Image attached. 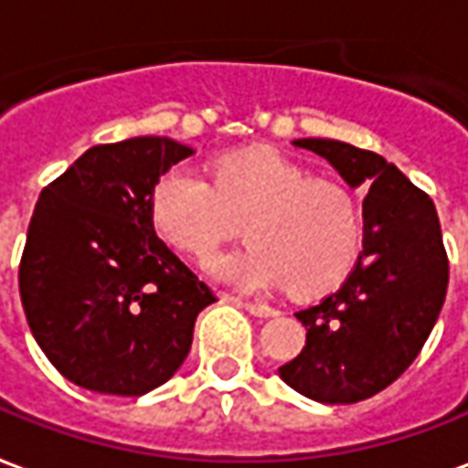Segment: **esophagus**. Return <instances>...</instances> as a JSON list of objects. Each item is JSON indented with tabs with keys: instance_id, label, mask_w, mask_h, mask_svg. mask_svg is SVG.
Here are the masks:
<instances>
[{
	"instance_id": "1",
	"label": "esophagus",
	"mask_w": 468,
	"mask_h": 468,
	"mask_svg": "<svg viewBox=\"0 0 468 468\" xmlns=\"http://www.w3.org/2000/svg\"><path fill=\"white\" fill-rule=\"evenodd\" d=\"M237 305H239V308H244V311H250L252 315H257V318H270V315L277 314L275 308H270V305H265V303L237 301Z\"/></svg>"
}]
</instances>
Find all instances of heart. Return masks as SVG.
Instances as JSON below:
<instances>
[{
	"label": "heart",
	"mask_w": 468,
	"mask_h": 468,
	"mask_svg": "<svg viewBox=\"0 0 468 468\" xmlns=\"http://www.w3.org/2000/svg\"><path fill=\"white\" fill-rule=\"evenodd\" d=\"M208 173L211 180L176 165L154 180L150 224L167 247L208 262L244 221L252 244L216 260L218 280L244 290L290 285L303 298L346 280L364 224L356 196L341 180L311 176L267 147L218 154Z\"/></svg>",
	"instance_id": "heart-1"
}]
</instances>
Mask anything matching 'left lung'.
<instances>
[{
    "instance_id": "left-lung-1",
    "label": "left lung",
    "mask_w": 468,
    "mask_h": 468,
    "mask_svg": "<svg viewBox=\"0 0 468 468\" xmlns=\"http://www.w3.org/2000/svg\"><path fill=\"white\" fill-rule=\"evenodd\" d=\"M367 188L364 241L344 285L295 318L305 346L280 377L295 392L349 405L389 388L415 362L449 288V257L431 196L382 154L338 140H295Z\"/></svg>"
}]
</instances>
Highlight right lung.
I'll return each instance as SVG.
<instances>
[{
    "label": "right lung",
    "instance_id": "obj_1",
    "mask_svg": "<svg viewBox=\"0 0 468 468\" xmlns=\"http://www.w3.org/2000/svg\"><path fill=\"white\" fill-rule=\"evenodd\" d=\"M193 154L167 137L96 144L45 186L19 260L37 346L73 385L137 398L186 362L214 290L150 224V191Z\"/></svg>",
    "mask_w": 468,
    "mask_h": 468
}]
</instances>
